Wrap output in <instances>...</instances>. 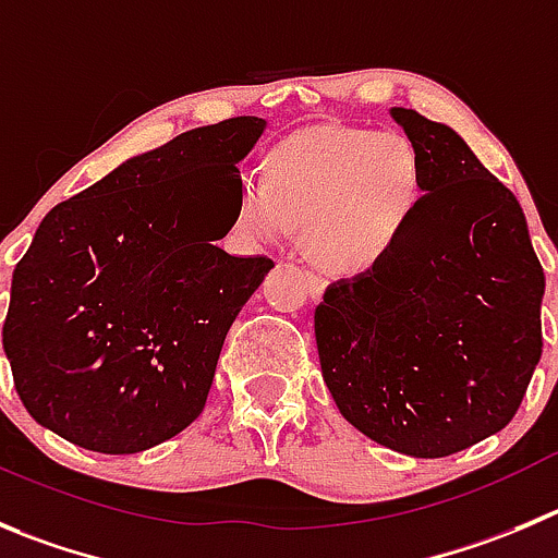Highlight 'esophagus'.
<instances>
[{
    "mask_svg": "<svg viewBox=\"0 0 558 558\" xmlns=\"http://www.w3.org/2000/svg\"><path fill=\"white\" fill-rule=\"evenodd\" d=\"M306 290H310L312 299H320L323 290H326V279H323L320 274H312V270H306Z\"/></svg>",
    "mask_w": 558,
    "mask_h": 558,
    "instance_id": "obj_1",
    "label": "esophagus"
}]
</instances>
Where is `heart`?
Returning a JSON list of instances; mask_svg holds the SVG:
<instances>
[{"label":"heart","instance_id":"heart-1","mask_svg":"<svg viewBox=\"0 0 558 558\" xmlns=\"http://www.w3.org/2000/svg\"><path fill=\"white\" fill-rule=\"evenodd\" d=\"M422 199V153L405 134L320 125L276 147L263 178L243 180L232 225L257 248L304 227L323 268L364 274L400 246Z\"/></svg>","mask_w":558,"mask_h":558}]
</instances>
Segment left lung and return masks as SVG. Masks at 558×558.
Here are the masks:
<instances>
[{"label":"left lung","instance_id":"1","mask_svg":"<svg viewBox=\"0 0 558 558\" xmlns=\"http://www.w3.org/2000/svg\"><path fill=\"white\" fill-rule=\"evenodd\" d=\"M424 199L380 265L315 310L323 380L367 438L447 458L512 422L543 355L545 274L512 191L449 125L395 106Z\"/></svg>","mask_w":558,"mask_h":558}]
</instances>
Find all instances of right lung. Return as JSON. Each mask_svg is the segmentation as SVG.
I'll list each match as a JSON object with an SVG mask.
<instances>
[{
	"label": "right lung",
	"mask_w": 558,
	"mask_h": 558,
	"mask_svg": "<svg viewBox=\"0 0 558 558\" xmlns=\"http://www.w3.org/2000/svg\"><path fill=\"white\" fill-rule=\"evenodd\" d=\"M263 131L259 117L185 131L46 214L2 326L37 424L93 452L134 454L203 413L227 331L274 268L210 243L230 232L235 163Z\"/></svg>",
	"instance_id": "obj_1"
}]
</instances>
